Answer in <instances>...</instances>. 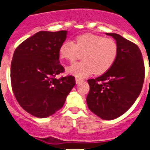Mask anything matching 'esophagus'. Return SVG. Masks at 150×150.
I'll use <instances>...</instances> for the list:
<instances>
[{"label":"esophagus","instance_id":"34e87169","mask_svg":"<svg viewBox=\"0 0 150 150\" xmlns=\"http://www.w3.org/2000/svg\"><path fill=\"white\" fill-rule=\"evenodd\" d=\"M83 79L81 78H79V77H76V83L78 84V83H80L81 81H82Z\"/></svg>","mask_w":150,"mask_h":150}]
</instances>
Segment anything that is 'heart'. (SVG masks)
<instances>
[{
  "label": "heart",
  "instance_id": "heart-1",
  "mask_svg": "<svg viewBox=\"0 0 150 150\" xmlns=\"http://www.w3.org/2000/svg\"><path fill=\"white\" fill-rule=\"evenodd\" d=\"M61 58L74 61L81 57L83 60L73 63L67 69L68 73L83 78L94 72L100 75L107 71L115 63L118 54V46L115 40L91 33L83 34L74 42L66 41L59 50Z\"/></svg>",
  "mask_w": 150,
  "mask_h": 150
}]
</instances>
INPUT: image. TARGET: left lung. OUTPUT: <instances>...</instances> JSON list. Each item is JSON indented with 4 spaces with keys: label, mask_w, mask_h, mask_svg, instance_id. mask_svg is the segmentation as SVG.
Segmentation results:
<instances>
[{
    "label": "left lung",
    "mask_w": 150,
    "mask_h": 150,
    "mask_svg": "<svg viewBox=\"0 0 150 150\" xmlns=\"http://www.w3.org/2000/svg\"><path fill=\"white\" fill-rule=\"evenodd\" d=\"M117 44L113 66L100 76L87 80L90 92L87 103L92 112L103 120H113L125 113L139 97L145 70L139 47L117 33H106Z\"/></svg>",
    "instance_id": "8db88e82"
}]
</instances>
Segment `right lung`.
<instances>
[{
	"label": "right lung",
	"mask_w": 150,
	"mask_h": 150,
	"mask_svg": "<svg viewBox=\"0 0 150 150\" xmlns=\"http://www.w3.org/2000/svg\"><path fill=\"white\" fill-rule=\"evenodd\" d=\"M67 31H39L16 48L11 64L13 93L24 110L36 117H50L64 105L76 84L73 76H55L64 72L59 50Z\"/></svg>",
	"instance_id": "right-lung-1"
}]
</instances>
